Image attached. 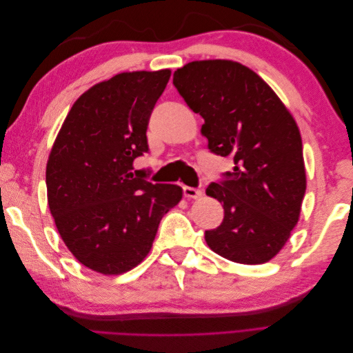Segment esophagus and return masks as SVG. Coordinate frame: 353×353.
I'll return each mask as SVG.
<instances>
[{
  "label": "esophagus",
  "instance_id": "1",
  "mask_svg": "<svg viewBox=\"0 0 353 353\" xmlns=\"http://www.w3.org/2000/svg\"><path fill=\"white\" fill-rule=\"evenodd\" d=\"M183 191H184V197L187 199H199L201 197V191L197 190V188H193V187H183Z\"/></svg>",
  "mask_w": 353,
  "mask_h": 353
}]
</instances>
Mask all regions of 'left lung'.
Here are the masks:
<instances>
[{"instance_id":"left-lung-1","label":"left lung","mask_w":353,"mask_h":353,"mask_svg":"<svg viewBox=\"0 0 353 353\" xmlns=\"http://www.w3.org/2000/svg\"><path fill=\"white\" fill-rule=\"evenodd\" d=\"M174 85L205 119L209 150L236 163L227 179L206 188L223 206L221 225L205 232L208 245L237 263L271 261L290 239L306 191L294 117L258 73L232 60L187 63Z\"/></svg>"}]
</instances>
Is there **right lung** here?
I'll use <instances>...</instances> for the list:
<instances>
[{
    "instance_id": "1",
    "label": "right lung",
    "mask_w": 353,
    "mask_h": 353,
    "mask_svg": "<svg viewBox=\"0 0 353 353\" xmlns=\"http://www.w3.org/2000/svg\"><path fill=\"white\" fill-rule=\"evenodd\" d=\"M170 70L117 73L73 103L47 162L57 231L87 268L119 275L144 261L183 188L152 184L134 160L148 152L147 125Z\"/></svg>"
}]
</instances>
